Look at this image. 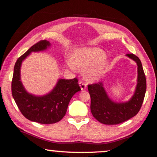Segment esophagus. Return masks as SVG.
I'll use <instances>...</instances> for the list:
<instances>
[{
	"instance_id": "obj_1",
	"label": "esophagus",
	"mask_w": 157,
	"mask_h": 157,
	"mask_svg": "<svg viewBox=\"0 0 157 157\" xmlns=\"http://www.w3.org/2000/svg\"><path fill=\"white\" fill-rule=\"evenodd\" d=\"M79 86H80V88H81V90H82V91H83V90H84V89H86V84H85V83H84V82H79Z\"/></svg>"
}]
</instances>
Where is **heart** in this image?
<instances>
[{"label":"heart","instance_id":"1","mask_svg":"<svg viewBox=\"0 0 157 157\" xmlns=\"http://www.w3.org/2000/svg\"><path fill=\"white\" fill-rule=\"evenodd\" d=\"M109 60L104 50L99 48H82L75 50L69 62L75 70L84 72L87 70L86 79L95 82L102 78L109 68Z\"/></svg>","mask_w":157,"mask_h":157}]
</instances>
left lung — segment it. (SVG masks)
I'll list each match as a JSON object with an SVG mask.
<instances>
[{
    "label": "left lung",
    "instance_id": "1",
    "mask_svg": "<svg viewBox=\"0 0 157 157\" xmlns=\"http://www.w3.org/2000/svg\"><path fill=\"white\" fill-rule=\"evenodd\" d=\"M126 56L137 64V84L134 94L127 102H118L109 96L102 82L89 85L91 111L94 118L105 124H117L136 116L141 107L146 91V79L142 63L134 54Z\"/></svg>",
    "mask_w": 157,
    "mask_h": 157
}]
</instances>
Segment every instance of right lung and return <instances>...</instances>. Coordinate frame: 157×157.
Here are the masks:
<instances>
[{
  "mask_svg": "<svg viewBox=\"0 0 157 157\" xmlns=\"http://www.w3.org/2000/svg\"><path fill=\"white\" fill-rule=\"evenodd\" d=\"M50 46L48 41H40L21 55L14 65L12 82V96L21 113L28 120L41 124H52L62 120L71 99L81 90L76 78L59 79L52 91L43 95L32 94L23 86L21 79L23 60L32 52L44 51Z\"/></svg>",
  "mask_w": 157,
  "mask_h": 157,
  "instance_id": "obj_1",
  "label": "right lung"
}]
</instances>
